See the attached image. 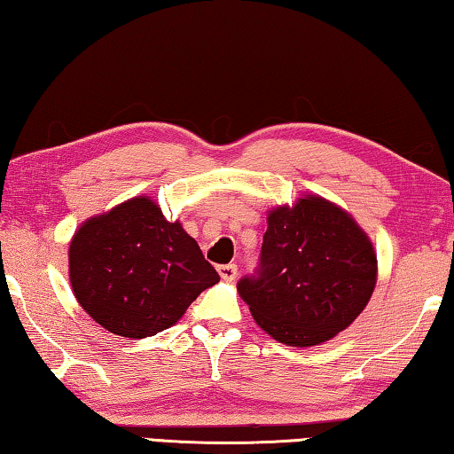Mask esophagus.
Returning <instances> with one entry per match:
<instances>
[{"mask_svg": "<svg viewBox=\"0 0 454 454\" xmlns=\"http://www.w3.org/2000/svg\"><path fill=\"white\" fill-rule=\"evenodd\" d=\"M219 275H221V279H225V281H233L235 277H237V265H221L219 269Z\"/></svg>", "mask_w": 454, "mask_h": 454, "instance_id": "obj_1", "label": "esophagus"}]
</instances>
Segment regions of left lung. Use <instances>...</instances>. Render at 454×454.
<instances>
[{
  "instance_id": "1",
  "label": "left lung",
  "mask_w": 454,
  "mask_h": 454,
  "mask_svg": "<svg viewBox=\"0 0 454 454\" xmlns=\"http://www.w3.org/2000/svg\"><path fill=\"white\" fill-rule=\"evenodd\" d=\"M257 277L237 285L253 319L289 347H315L345 331L377 285V253L343 207L319 195L267 213Z\"/></svg>"
}]
</instances>
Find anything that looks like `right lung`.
<instances>
[{"label":"right lung","instance_id":"1","mask_svg":"<svg viewBox=\"0 0 454 454\" xmlns=\"http://www.w3.org/2000/svg\"><path fill=\"white\" fill-rule=\"evenodd\" d=\"M77 303L103 329L145 339L169 329L219 275L179 221L139 195L83 221L69 243Z\"/></svg>","mask_w":454,"mask_h":454}]
</instances>
